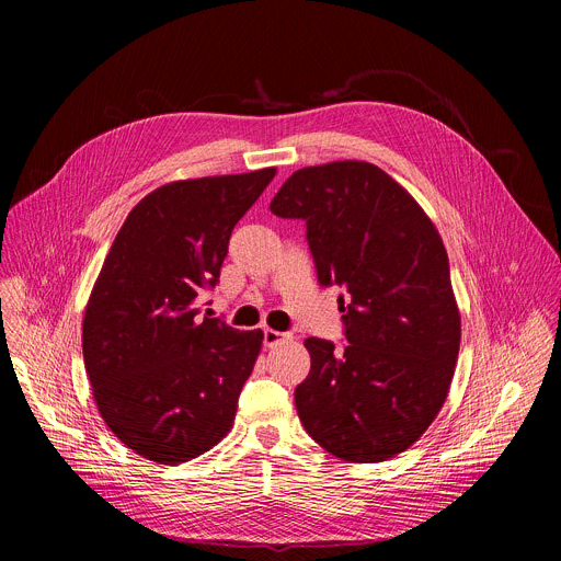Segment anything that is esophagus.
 Segmentation results:
<instances>
[{"label": "esophagus", "instance_id": "obj_1", "mask_svg": "<svg viewBox=\"0 0 561 561\" xmlns=\"http://www.w3.org/2000/svg\"><path fill=\"white\" fill-rule=\"evenodd\" d=\"M286 340H288L286 333H279V331H273V329H264V346L266 348H275L277 344H282Z\"/></svg>", "mask_w": 561, "mask_h": 561}]
</instances>
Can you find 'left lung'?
Listing matches in <instances>:
<instances>
[{"label":"left lung","mask_w":561,"mask_h":561,"mask_svg":"<svg viewBox=\"0 0 561 561\" xmlns=\"http://www.w3.org/2000/svg\"><path fill=\"white\" fill-rule=\"evenodd\" d=\"M271 210L306 219L319 284L346 293L337 299L344 353L327 340L304 342L310 373L295 407L306 433L344 461L404 453L442 411L461 342L435 224L404 186L359 159L295 171Z\"/></svg>","instance_id":"obj_1"}]
</instances>
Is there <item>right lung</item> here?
<instances>
[{
    "mask_svg": "<svg viewBox=\"0 0 561 561\" xmlns=\"http://www.w3.org/2000/svg\"><path fill=\"white\" fill-rule=\"evenodd\" d=\"M277 169L178 180L126 217L93 284L82 348L98 411L133 453L178 466L232 428L264 333L199 317L234 224Z\"/></svg>",
    "mask_w": 561,
    "mask_h": 561,
    "instance_id": "1",
    "label": "right lung"
}]
</instances>
